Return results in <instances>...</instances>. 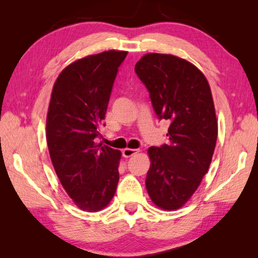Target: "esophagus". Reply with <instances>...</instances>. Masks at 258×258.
I'll list each match as a JSON object with an SVG mask.
<instances>
[{"mask_svg":"<svg viewBox=\"0 0 258 258\" xmlns=\"http://www.w3.org/2000/svg\"><path fill=\"white\" fill-rule=\"evenodd\" d=\"M139 149H130V148H126V149L123 150V156L125 158H130V157L134 156L135 154H138Z\"/></svg>","mask_w":258,"mask_h":258,"instance_id":"1","label":"esophagus"}]
</instances>
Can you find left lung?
<instances>
[{
	"label": "left lung",
	"mask_w": 258,
	"mask_h": 258,
	"mask_svg": "<svg viewBox=\"0 0 258 258\" xmlns=\"http://www.w3.org/2000/svg\"><path fill=\"white\" fill-rule=\"evenodd\" d=\"M135 73L158 118L171 123L167 145L148 150L147 191L156 206L174 211L198 189L213 158L217 120L211 87L195 64L172 54L143 55Z\"/></svg>",
	"instance_id": "8db88e82"
}]
</instances>
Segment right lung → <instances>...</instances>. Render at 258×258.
Instances as JSON below:
<instances>
[{
	"instance_id": "obj_1",
	"label": "right lung",
	"mask_w": 258,
	"mask_h": 258,
	"mask_svg": "<svg viewBox=\"0 0 258 258\" xmlns=\"http://www.w3.org/2000/svg\"><path fill=\"white\" fill-rule=\"evenodd\" d=\"M126 51L85 56L60 73L46 117V142L59 180L78 208L101 211L119 180L120 151L97 145L113 82Z\"/></svg>"
}]
</instances>
